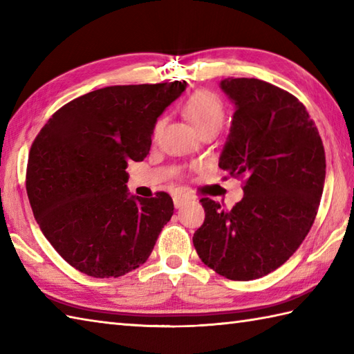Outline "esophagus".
Returning <instances> with one entry per match:
<instances>
[{
    "label": "esophagus",
    "instance_id": "obj_1",
    "mask_svg": "<svg viewBox=\"0 0 354 354\" xmlns=\"http://www.w3.org/2000/svg\"><path fill=\"white\" fill-rule=\"evenodd\" d=\"M185 202H187V198H184V196H175V198H173V204H175L176 208L183 207Z\"/></svg>",
    "mask_w": 354,
    "mask_h": 354
}]
</instances>
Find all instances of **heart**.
I'll return each mask as SVG.
<instances>
[{
  "label": "heart",
  "instance_id": "b5f03b06",
  "mask_svg": "<svg viewBox=\"0 0 354 354\" xmlns=\"http://www.w3.org/2000/svg\"><path fill=\"white\" fill-rule=\"evenodd\" d=\"M184 115L189 118L194 129L199 132L205 129H221L225 120V106L216 94L209 91L194 93L184 104ZM164 118H158L153 126V137L161 133Z\"/></svg>",
  "mask_w": 354,
  "mask_h": 354
}]
</instances>
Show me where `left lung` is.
<instances>
[{"instance_id": "1", "label": "left lung", "mask_w": 354, "mask_h": 354, "mask_svg": "<svg viewBox=\"0 0 354 354\" xmlns=\"http://www.w3.org/2000/svg\"><path fill=\"white\" fill-rule=\"evenodd\" d=\"M232 103L219 167L245 178L231 209L202 198L205 221L194 232L199 259L230 280L248 281L280 268L303 243L326 181L319 132L295 95L259 79H223Z\"/></svg>"}]
</instances>
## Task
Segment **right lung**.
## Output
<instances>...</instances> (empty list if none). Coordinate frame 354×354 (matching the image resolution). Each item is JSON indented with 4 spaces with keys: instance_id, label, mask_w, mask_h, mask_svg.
Segmentation results:
<instances>
[{
    "instance_id": "add662e5",
    "label": "right lung",
    "mask_w": 354,
    "mask_h": 354,
    "mask_svg": "<svg viewBox=\"0 0 354 354\" xmlns=\"http://www.w3.org/2000/svg\"><path fill=\"white\" fill-rule=\"evenodd\" d=\"M187 82L106 86L56 111L30 149L26 189L59 255L94 278L142 265L173 214L167 193H127V162L142 161L153 126Z\"/></svg>"
}]
</instances>
